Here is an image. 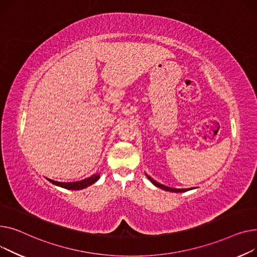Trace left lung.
Segmentation results:
<instances>
[{"instance_id": "obj_1", "label": "left lung", "mask_w": 257, "mask_h": 257, "mask_svg": "<svg viewBox=\"0 0 257 257\" xmlns=\"http://www.w3.org/2000/svg\"><path fill=\"white\" fill-rule=\"evenodd\" d=\"M145 175H146V176H147V178L150 180V183H153L156 187L161 188V189H163V190H165V191H168V192H175V193H183V192H187V191L192 190V188H190V189H175V188H170V187H167V186H164V185H162V184H160V183L156 182V180H154L152 177L148 176L146 173H145Z\"/></svg>"}]
</instances>
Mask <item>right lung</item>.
Wrapping results in <instances>:
<instances>
[{"instance_id":"obj_1","label":"right lung","mask_w":257,"mask_h":257,"mask_svg":"<svg viewBox=\"0 0 257 257\" xmlns=\"http://www.w3.org/2000/svg\"><path fill=\"white\" fill-rule=\"evenodd\" d=\"M99 177H100L99 173L98 174H93L92 176L87 177V178L82 179V180H78V182H72V183H61V182H56V180H53V179H50V178H47V179L53 185L67 189V190H82V189H85L89 186L93 185L94 183H96L97 180L99 179Z\"/></svg>"}]
</instances>
